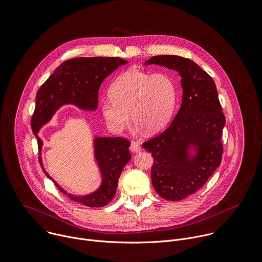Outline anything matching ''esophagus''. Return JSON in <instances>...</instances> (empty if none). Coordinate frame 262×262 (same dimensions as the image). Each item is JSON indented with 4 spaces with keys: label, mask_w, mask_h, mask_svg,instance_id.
<instances>
[{
    "label": "esophagus",
    "mask_w": 262,
    "mask_h": 262,
    "mask_svg": "<svg viewBox=\"0 0 262 262\" xmlns=\"http://www.w3.org/2000/svg\"><path fill=\"white\" fill-rule=\"evenodd\" d=\"M130 150L132 152H139L141 150V147L139 145L138 142H135V141H132L131 144H130Z\"/></svg>",
    "instance_id": "34e87169"
}]
</instances>
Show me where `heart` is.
Segmentation results:
<instances>
[{"instance_id":"b5f03b06","label":"heart","mask_w":262,"mask_h":262,"mask_svg":"<svg viewBox=\"0 0 262 262\" xmlns=\"http://www.w3.org/2000/svg\"><path fill=\"white\" fill-rule=\"evenodd\" d=\"M111 99L101 102L102 116L108 128L121 133L130 124V115L148 133L160 131L169 121L177 99L172 79L162 73L149 74L131 69L110 88Z\"/></svg>"}]
</instances>
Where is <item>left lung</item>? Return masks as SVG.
Here are the masks:
<instances>
[{
    "label": "left lung",
    "mask_w": 262,
    "mask_h": 262,
    "mask_svg": "<svg viewBox=\"0 0 262 262\" xmlns=\"http://www.w3.org/2000/svg\"><path fill=\"white\" fill-rule=\"evenodd\" d=\"M176 70L181 76V108L160 135L142 143L151 152V184L162 198L182 200L198 191L222 160L225 117L213 78L193 61L155 56L144 65Z\"/></svg>",
    "instance_id": "1"
}]
</instances>
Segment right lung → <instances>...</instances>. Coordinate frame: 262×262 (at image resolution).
<instances>
[{
	"mask_svg": "<svg viewBox=\"0 0 262 262\" xmlns=\"http://www.w3.org/2000/svg\"><path fill=\"white\" fill-rule=\"evenodd\" d=\"M128 61L120 58H75L62 63L40 86L36 95V107L31 126L41 154L43 141L39 130L64 105H74L81 111L95 112L98 107V91L111 73ZM94 157L99 167L101 184L97 190L85 195L67 193L44 169V173L71 200L90 207L106 205L115 197L119 178L130 161V141L122 137L95 136ZM41 160V158H40Z\"/></svg>",
	"mask_w": 262,
	"mask_h": 262,
	"instance_id": "1",
	"label": "right lung"
}]
</instances>
